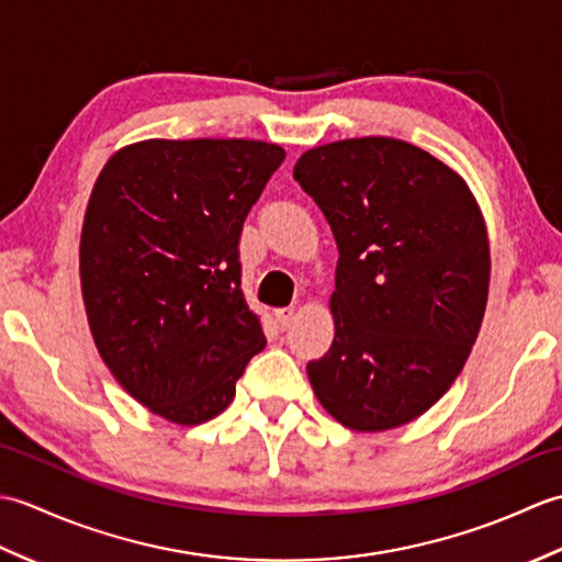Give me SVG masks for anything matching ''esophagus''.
I'll use <instances>...</instances> for the list:
<instances>
[{
    "mask_svg": "<svg viewBox=\"0 0 562 562\" xmlns=\"http://www.w3.org/2000/svg\"><path fill=\"white\" fill-rule=\"evenodd\" d=\"M274 318H278V324H280V328H282V330H284V328H290V326H292V321H294V306L278 308V312H274Z\"/></svg>",
    "mask_w": 562,
    "mask_h": 562,
    "instance_id": "esophagus-1",
    "label": "esophagus"
}]
</instances>
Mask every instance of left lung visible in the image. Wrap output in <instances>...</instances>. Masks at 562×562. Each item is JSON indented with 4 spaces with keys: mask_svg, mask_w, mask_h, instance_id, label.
Segmentation results:
<instances>
[{
    "mask_svg": "<svg viewBox=\"0 0 562 562\" xmlns=\"http://www.w3.org/2000/svg\"><path fill=\"white\" fill-rule=\"evenodd\" d=\"M294 181L338 244L330 350L306 364L321 405L357 432L415 420L469 360L487 304L491 248L463 178L393 137L308 149Z\"/></svg>",
    "mask_w": 562,
    "mask_h": 562,
    "instance_id": "1",
    "label": "left lung"
}]
</instances>
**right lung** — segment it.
<instances>
[{"mask_svg": "<svg viewBox=\"0 0 562 562\" xmlns=\"http://www.w3.org/2000/svg\"><path fill=\"white\" fill-rule=\"evenodd\" d=\"M282 161L258 139H147L113 154L91 190L79 244L91 336L117 384L166 420L220 415L266 348L238 241Z\"/></svg>", "mask_w": 562, "mask_h": 562, "instance_id": "obj_1", "label": "right lung"}]
</instances>
